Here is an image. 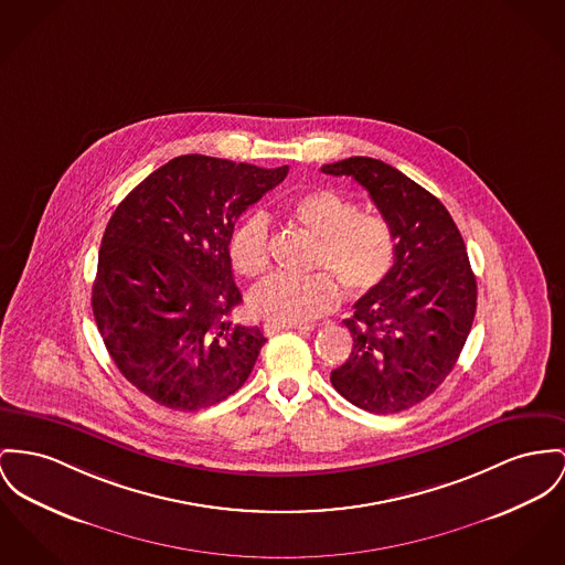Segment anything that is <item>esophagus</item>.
<instances>
[{"instance_id": "34e87169", "label": "esophagus", "mask_w": 565, "mask_h": 565, "mask_svg": "<svg viewBox=\"0 0 565 565\" xmlns=\"http://www.w3.org/2000/svg\"><path fill=\"white\" fill-rule=\"evenodd\" d=\"M291 328H298L296 323L294 326H282V323H265L264 332L267 337H271V334H276V332H282V330H291Z\"/></svg>"}]
</instances>
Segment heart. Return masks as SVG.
I'll list each match as a JSON object with an SVG mask.
<instances>
[{"label": "heart", "instance_id": "obj_1", "mask_svg": "<svg viewBox=\"0 0 565 565\" xmlns=\"http://www.w3.org/2000/svg\"><path fill=\"white\" fill-rule=\"evenodd\" d=\"M282 212L317 237L306 278L276 276L250 296V310L267 323H308L339 301V288L366 298L385 285L398 259V237L379 212H362L360 203L339 190L312 189L291 196ZM228 257L237 274L259 278L269 269V228L262 214L239 221L228 237Z\"/></svg>", "mask_w": 565, "mask_h": 565}]
</instances>
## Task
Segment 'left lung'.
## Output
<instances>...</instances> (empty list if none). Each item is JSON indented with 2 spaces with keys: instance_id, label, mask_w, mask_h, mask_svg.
Returning <instances> with one entry per match:
<instances>
[{
  "instance_id": "left-lung-1",
  "label": "left lung",
  "mask_w": 565,
  "mask_h": 565,
  "mask_svg": "<svg viewBox=\"0 0 565 565\" xmlns=\"http://www.w3.org/2000/svg\"><path fill=\"white\" fill-rule=\"evenodd\" d=\"M369 190L398 237L396 267L342 323L353 349L330 381L371 414H398L450 375L476 317L478 285L444 203L383 160L353 156L321 167Z\"/></svg>"
}]
</instances>
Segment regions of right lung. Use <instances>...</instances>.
<instances>
[{"mask_svg":"<svg viewBox=\"0 0 565 565\" xmlns=\"http://www.w3.org/2000/svg\"><path fill=\"white\" fill-rule=\"evenodd\" d=\"M289 167L186 153L132 190L105 228L92 310L115 366L153 403L196 412L235 394L265 334L239 306L228 237Z\"/></svg>","mask_w":565,"mask_h":565,"instance_id":"1","label":"right lung"}]
</instances>
